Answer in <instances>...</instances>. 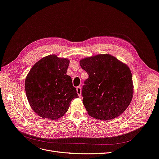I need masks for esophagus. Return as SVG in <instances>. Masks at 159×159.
Returning a JSON list of instances; mask_svg holds the SVG:
<instances>
[{
	"instance_id": "1",
	"label": "esophagus",
	"mask_w": 159,
	"mask_h": 159,
	"mask_svg": "<svg viewBox=\"0 0 159 159\" xmlns=\"http://www.w3.org/2000/svg\"><path fill=\"white\" fill-rule=\"evenodd\" d=\"M77 94L79 97L81 96V93H82V88H81V86H79V87L77 88Z\"/></svg>"
}]
</instances>
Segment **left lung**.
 <instances>
[{"label":"left lung","mask_w":159,"mask_h":159,"mask_svg":"<svg viewBox=\"0 0 159 159\" xmlns=\"http://www.w3.org/2000/svg\"><path fill=\"white\" fill-rule=\"evenodd\" d=\"M80 65L89 75L82 88V101L88 115L102 120L120 115L133 95L132 75L128 65L110 54L84 58Z\"/></svg>","instance_id":"left-lung-1"}]
</instances>
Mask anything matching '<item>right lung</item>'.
<instances>
[{"label":"right lung","instance_id":"1","mask_svg":"<svg viewBox=\"0 0 159 159\" xmlns=\"http://www.w3.org/2000/svg\"><path fill=\"white\" fill-rule=\"evenodd\" d=\"M68 58L49 55L37 62L25 79L28 102L39 116L57 120L67 112L71 101L79 97L71 78L66 75Z\"/></svg>","mask_w":159,"mask_h":159}]
</instances>
